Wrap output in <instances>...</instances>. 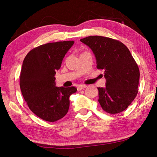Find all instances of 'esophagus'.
Masks as SVG:
<instances>
[{
    "label": "esophagus",
    "mask_w": 157,
    "mask_h": 157,
    "mask_svg": "<svg viewBox=\"0 0 157 157\" xmlns=\"http://www.w3.org/2000/svg\"><path fill=\"white\" fill-rule=\"evenodd\" d=\"M86 87V85H79L77 87V89H78V91H81V90H83Z\"/></svg>",
    "instance_id": "1"
}]
</instances>
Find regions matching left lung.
<instances>
[{
	"label": "left lung",
	"mask_w": 157,
	"mask_h": 157,
	"mask_svg": "<svg viewBox=\"0 0 157 157\" xmlns=\"http://www.w3.org/2000/svg\"><path fill=\"white\" fill-rule=\"evenodd\" d=\"M80 41L92 50L97 68L105 71L106 87H98V102L111 114L121 113L129 107L138 94L140 72L125 45L102 36H89Z\"/></svg>",
	"instance_id": "obj_1"
}]
</instances>
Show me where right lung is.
Masks as SVG:
<instances>
[{
    "mask_svg": "<svg viewBox=\"0 0 157 157\" xmlns=\"http://www.w3.org/2000/svg\"><path fill=\"white\" fill-rule=\"evenodd\" d=\"M74 41L41 45L31 50L23 62L20 88L28 107L39 118L55 122L67 113L69 97L77 91L74 86H55V74Z\"/></svg>",
    "mask_w": 157,
    "mask_h": 157,
    "instance_id": "right-lung-1",
    "label": "right lung"
}]
</instances>
